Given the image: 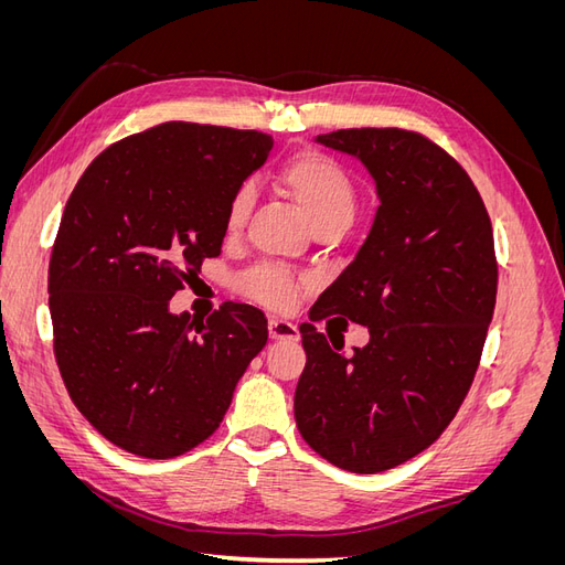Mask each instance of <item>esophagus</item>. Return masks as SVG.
<instances>
[{
	"instance_id": "esophagus-1",
	"label": "esophagus",
	"mask_w": 565,
	"mask_h": 565,
	"mask_svg": "<svg viewBox=\"0 0 565 565\" xmlns=\"http://www.w3.org/2000/svg\"><path fill=\"white\" fill-rule=\"evenodd\" d=\"M268 334H270V339H299L297 324L289 320H282V318L268 320Z\"/></svg>"
}]
</instances>
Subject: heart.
I'll return each instance as SVG.
<instances>
[{
    "label": "heart",
    "mask_w": 565,
    "mask_h": 565,
    "mask_svg": "<svg viewBox=\"0 0 565 565\" xmlns=\"http://www.w3.org/2000/svg\"><path fill=\"white\" fill-rule=\"evenodd\" d=\"M278 181L285 191L297 200L311 226L341 221L349 224L355 210V188L347 169L334 158L320 150H299L285 160L278 169ZM252 204V188L237 185L226 207V231L235 233L245 224ZM243 295L270 306L276 311H289L299 299L301 282L273 266H259L249 270L241 280Z\"/></svg>",
    "instance_id": "1"
}]
</instances>
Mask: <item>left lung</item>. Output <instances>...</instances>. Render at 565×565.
<instances>
[{"instance_id": "1", "label": "left lung", "mask_w": 565, "mask_h": 565, "mask_svg": "<svg viewBox=\"0 0 565 565\" xmlns=\"http://www.w3.org/2000/svg\"><path fill=\"white\" fill-rule=\"evenodd\" d=\"M316 141L365 164L380 207L311 313L361 322L370 341L347 355L344 339L299 324L295 419L334 467L380 473L429 448L467 398L498 297L492 226L469 174L417 131L339 129Z\"/></svg>"}]
</instances>
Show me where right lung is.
<instances>
[{
	"label": "right lung",
	"mask_w": 565,
	"mask_h": 565,
	"mask_svg": "<svg viewBox=\"0 0 565 565\" xmlns=\"http://www.w3.org/2000/svg\"><path fill=\"white\" fill-rule=\"evenodd\" d=\"M273 148L262 131L164 122L113 143L65 204L49 262L54 353L94 429L131 455L169 459L207 440L266 347L259 309L172 313L221 254L226 207Z\"/></svg>",
	"instance_id": "1"
}]
</instances>
